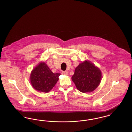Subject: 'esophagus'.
<instances>
[{"instance_id": "obj_1", "label": "esophagus", "mask_w": 132, "mask_h": 132, "mask_svg": "<svg viewBox=\"0 0 132 132\" xmlns=\"http://www.w3.org/2000/svg\"><path fill=\"white\" fill-rule=\"evenodd\" d=\"M62 74L65 75H68V72L67 71H65L62 72Z\"/></svg>"}]
</instances>
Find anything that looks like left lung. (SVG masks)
<instances>
[{
	"mask_svg": "<svg viewBox=\"0 0 132 132\" xmlns=\"http://www.w3.org/2000/svg\"><path fill=\"white\" fill-rule=\"evenodd\" d=\"M101 76L100 69L93 63L86 60L76 68L72 80L79 91L89 93L93 92L99 86Z\"/></svg>",
	"mask_w": 132,
	"mask_h": 132,
	"instance_id": "left-lung-1",
	"label": "left lung"
}]
</instances>
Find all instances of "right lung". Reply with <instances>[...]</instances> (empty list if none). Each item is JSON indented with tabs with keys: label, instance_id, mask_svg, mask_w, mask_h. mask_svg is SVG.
<instances>
[{
	"label": "right lung",
	"instance_id": "right-lung-1",
	"mask_svg": "<svg viewBox=\"0 0 132 132\" xmlns=\"http://www.w3.org/2000/svg\"><path fill=\"white\" fill-rule=\"evenodd\" d=\"M60 75L53 73L45 63L40 62L32 70L30 81L36 90L47 93L54 87Z\"/></svg>",
	"mask_w": 132,
	"mask_h": 132
}]
</instances>
